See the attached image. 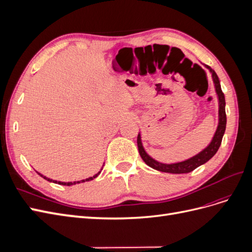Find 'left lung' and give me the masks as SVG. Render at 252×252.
Returning <instances> with one entry per match:
<instances>
[{"mask_svg":"<svg viewBox=\"0 0 252 252\" xmlns=\"http://www.w3.org/2000/svg\"><path fill=\"white\" fill-rule=\"evenodd\" d=\"M207 69L210 71L212 81L215 83V88H216V93L218 95V100H219V123L217 130L212 136L211 142L208 144V146L204 148L202 151H200L199 154L189 158L187 159H184V161L181 162H175V163H162L158 162L154 158H151L146 150H145L143 143H142V138H141V133L139 132L138 134V149L140 152V156L143 158V161L146 163L151 168H154L158 171H162V172H167V173H174V174H181V173H188L194 170L197 167L205 164L206 162H208L209 159L217 154V151L219 150L220 143H222L223 135L225 133V129H226V112H225V95L222 91V88H220V84L219 77L217 75L216 71L212 69L211 67L204 65Z\"/></svg>","mask_w":252,"mask_h":252,"instance_id":"obj_1","label":"left lung"}]
</instances>
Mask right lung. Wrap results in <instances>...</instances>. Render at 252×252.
<instances>
[{
    "label": "right lung",
    "instance_id": "1",
    "mask_svg": "<svg viewBox=\"0 0 252 252\" xmlns=\"http://www.w3.org/2000/svg\"><path fill=\"white\" fill-rule=\"evenodd\" d=\"M104 166V165H103ZM102 169H103V167H102ZM102 169L98 171L96 174H94V177H90V178H87V179H85V180H81V181H77V182H61V181H56V180H52V179H49V178H47V177H45V175H43V174H41L40 172H37L36 171V173L39 174V175H41V177L43 178V179H45V180H47L48 182H51V183H56V184H59V185H64V186H71V185H74V184H80V183H84V182H88V181H91V180H94V179H95L98 174L101 173V171H102Z\"/></svg>",
    "mask_w": 252,
    "mask_h": 252
}]
</instances>
